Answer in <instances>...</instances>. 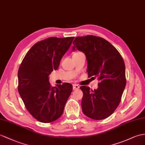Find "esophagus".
<instances>
[{
  "label": "esophagus",
  "mask_w": 145,
  "mask_h": 145,
  "mask_svg": "<svg viewBox=\"0 0 145 145\" xmlns=\"http://www.w3.org/2000/svg\"><path fill=\"white\" fill-rule=\"evenodd\" d=\"M80 88V86L77 84H73V90H76Z\"/></svg>",
  "instance_id": "esophagus-1"
}]
</instances>
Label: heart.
<instances>
[{"mask_svg": "<svg viewBox=\"0 0 145 145\" xmlns=\"http://www.w3.org/2000/svg\"><path fill=\"white\" fill-rule=\"evenodd\" d=\"M74 54H75V53H74Z\"/></svg>", "mask_w": 145, "mask_h": 145, "instance_id": "1", "label": "heart"}]
</instances>
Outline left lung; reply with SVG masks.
Segmentation results:
<instances>
[{"label": "left lung", "instance_id": "obj_1", "mask_svg": "<svg viewBox=\"0 0 145 145\" xmlns=\"http://www.w3.org/2000/svg\"><path fill=\"white\" fill-rule=\"evenodd\" d=\"M72 50L77 49L86 56L89 78L97 77V89L82 86L81 106L86 116L101 120L117 108L126 85L125 68L120 53L108 41L99 37H77Z\"/></svg>", "mask_w": 145, "mask_h": 145}]
</instances>
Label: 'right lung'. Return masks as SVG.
<instances>
[{"label":"right lung","instance_id":"1","mask_svg":"<svg viewBox=\"0 0 145 145\" xmlns=\"http://www.w3.org/2000/svg\"><path fill=\"white\" fill-rule=\"evenodd\" d=\"M75 37H50L33 45L18 70V92L25 108L37 121L48 123L60 118L73 89L65 83L52 87L49 75L58 68Z\"/></svg>","mask_w":145,"mask_h":145}]
</instances>
